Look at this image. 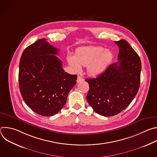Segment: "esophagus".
Returning a JSON list of instances; mask_svg holds the SVG:
<instances>
[{
	"instance_id": "1",
	"label": "esophagus",
	"mask_w": 157,
	"mask_h": 157,
	"mask_svg": "<svg viewBox=\"0 0 157 157\" xmlns=\"http://www.w3.org/2000/svg\"><path fill=\"white\" fill-rule=\"evenodd\" d=\"M84 81V79H83L82 77H81L80 76H78V78H77V82H78V83L81 82H82V81Z\"/></svg>"
}]
</instances>
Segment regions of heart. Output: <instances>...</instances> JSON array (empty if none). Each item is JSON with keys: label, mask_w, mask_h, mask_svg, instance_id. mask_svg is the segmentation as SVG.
<instances>
[{"label": "heart", "mask_w": 157, "mask_h": 157, "mask_svg": "<svg viewBox=\"0 0 157 157\" xmlns=\"http://www.w3.org/2000/svg\"><path fill=\"white\" fill-rule=\"evenodd\" d=\"M113 59V53L110 50L99 47H85L76 50L75 57L69 56L68 62L75 72L81 71V65L87 66L89 75L97 76L106 70Z\"/></svg>", "instance_id": "heart-1"}]
</instances>
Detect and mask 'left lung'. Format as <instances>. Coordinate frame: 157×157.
Returning a JSON list of instances; mask_svg holds the SVG:
<instances>
[{"mask_svg":"<svg viewBox=\"0 0 157 157\" xmlns=\"http://www.w3.org/2000/svg\"><path fill=\"white\" fill-rule=\"evenodd\" d=\"M119 48L118 62L107 67L96 78L86 79V99L99 115L109 117L124 110L137 95L142 64L139 56L125 40L115 41Z\"/></svg>","mask_w":157,"mask_h":157,"instance_id":"8db88e82","label":"left lung"}]
</instances>
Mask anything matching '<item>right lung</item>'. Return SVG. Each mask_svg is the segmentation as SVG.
<instances>
[{"label":"right lung","mask_w":157,"mask_h":157,"mask_svg":"<svg viewBox=\"0 0 157 157\" xmlns=\"http://www.w3.org/2000/svg\"><path fill=\"white\" fill-rule=\"evenodd\" d=\"M58 49L43 38L27 47L22 53L18 73L21 95L35 113L52 116L65 105L76 83L77 75L64 72L56 56Z\"/></svg>","instance_id":"add662e5"}]
</instances>
